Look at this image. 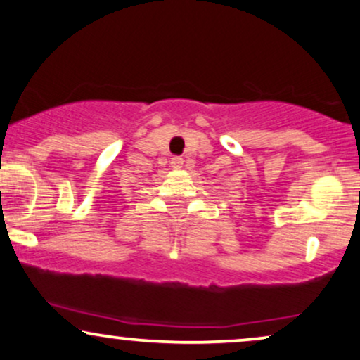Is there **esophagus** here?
Instances as JSON below:
<instances>
[{
  "instance_id": "obj_1",
  "label": "esophagus",
  "mask_w": 360,
  "mask_h": 360,
  "mask_svg": "<svg viewBox=\"0 0 360 360\" xmlns=\"http://www.w3.org/2000/svg\"><path fill=\"white\" fill-rule=\"evenodd\" d=\"M170 165H172L173 168H181V167H184V158H180V157H175V158H172Z\"/></svg>"
}]
</instances>
